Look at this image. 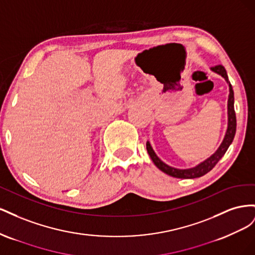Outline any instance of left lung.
Wrapping results in <instances>:
<instances>
[{
  "label": "left lung",
  "mask_w": 255,
  "mask_h": 255,
  "mask_svg": "<svg viewBox=\"0 0 255 255\" xmlns=\"http://www.w3.org/2000/svg\"><path fill=\"white\" fill-rule=\"evenodd\" d=\"M212 70L219 73L221 76H223V78L226 79V81L229 83V87H230V95H229V100H228V116H229L228 129H227V134L225 136V139H223L218 150L216 151L210 158H207L206 160L203 161V163L198 165L197 167L181 170V169H175V168H172L170 166L166 165L165 163H163V161H161L156 156V154L154 153L150 143L146 142V150H148L149 155H150L151 159L153 160V163L155 164V166L158 169H160L163 172L171 175L173 177H177V179H196V177H200V176L206 174L207 172H210L212 169L216 166V164H217L220 160V158L225 155L230 144L232 143V141L234 139V136L236 133V115H235V111H234V91L232 88V85H231V83L229 81L225 67L221 65H218V66L212 67Z\"/></svg>",
  "instance_id": "left-lung-1"
}]
</instances>
